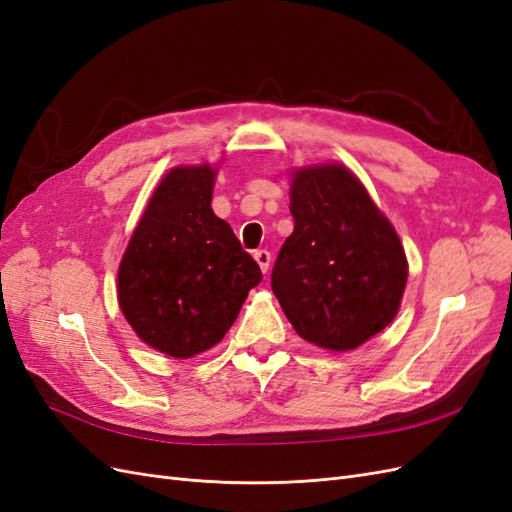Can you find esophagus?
<instances>
[{
	"mask_svg": "<svg viewBox=\"0 0 512 512\" xmlns=\"http://www.w3.org/2000/svg\"><path fill=\"white\" fill-rule=\"evenodd\" d=\"M254 258H256V262L260 265V271L267 273V271H269V265H271V252H267V250H256V252H254Z\"/></svg>",
	"mask_w": 512,
	"mask_h": 512,
	"instance_id": "esophagus-1",
	"label": "esophagus"
}]
</instances>
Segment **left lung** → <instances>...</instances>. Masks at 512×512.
I'll return each instance as SVG.
<instances>
[{
  "instance_id": "1",
  "label": "left lung",
  "mask_w": 512,
  "mask_h": 512,
  "mask_svg": "<svg viewBox=\"0 0 512 512\" xmlns=\"http://www.w3.org/2000/svg\"><path fill=\"white\" fill-rule=\"evenodd\" d=\"M290 213L273 294L309 344L359 348L389 327L404 297L408 260L395 228L342 164L294 170Z\"/></svg>"
}]
</instances>
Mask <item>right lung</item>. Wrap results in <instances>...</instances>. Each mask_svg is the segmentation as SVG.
I'll return each mask as SVG.
<instances>
[{
  "mask_svg": "<svg viewBox=\"0 0 512 512\" xmlns=\"http://www.w3.org/2000/svg\"><path fill=\"white\" fill-rule=\"evenodd\" d=\"M215 170L177 166L160 181L121 258L123 316L151 348L190 359L222 342L262 273L211 209Z\"/></svg>",
  "mask_w": 512,
  "mask_h": 512,
  "instance_id": "add662e5",
  "label": "right lung"
}]
</instances>
